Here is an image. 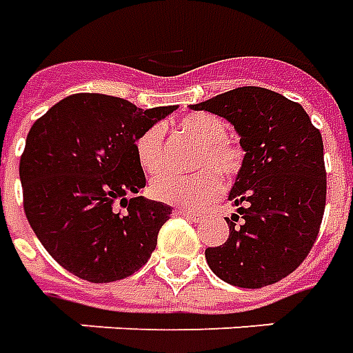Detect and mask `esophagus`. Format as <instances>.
Listing matches in <instances>:
<instances>
[{
	"label": "esophagus",
	"mask_w": 353,
	"mask_h": 353,
	"mask_svg": "<svg viewBox=\"0 0 353 353\" xmlns=\"http://www.w3.org/2000/svg\"><path fill=\"white\" fill-rule=\"evenodd\" d=\"M174 213L179 216H187V219H190V221H200V219H202V213H200V211L187 210V208H176Z\"/></svg>",
	"instance_id": "1"
}]
</instances>
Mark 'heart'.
<instances>
[{"instance_id":"1","label":"heart","mask_w":353,"mask_h":353,"mask_svg":"<svg viewBox=\"0 0 353 353\" xmlns=\"http://www.w3.org/2000/svg\"><path fill=\"white\" fill-rule=\"evenodd\" d=\"M177 129L202 143L196 155V168H205V165H215L216 168L202 170L190 176L174 172L159 174L151 179L150 192L161 202L200 208L223 194L224 181L221 173L226 177L239 174L243 166V151L228 138L226 121L210 112H196L181 117L177 121ZM134 151L143 172H159L164 166L163 129L153 125L143 130L137 138Z\"/></svg>"}]
</instances>
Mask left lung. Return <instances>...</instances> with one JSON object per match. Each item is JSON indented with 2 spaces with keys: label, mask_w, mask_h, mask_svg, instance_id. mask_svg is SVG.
<instances>
[{
  "label": "left lung",
  "mask_w": 353,
  "mask_h": 353,
  "mask_svg": "<svg viewBox=\"0 0 353 353\" xmlns=\"http://www.w3.org/2000/svg\"><path fill=\"white\" fill-rule=\"evenodd\" d=\"M190 108L228 119L245 151L228 194L237 215L226 216V243L205 249L208 265L239 288L279 283L307 258L322 224L327 185L320 130L301 104L256 85Z\"/></svg>",
  "instance_id": "left-lung-1"
}]
</instances>
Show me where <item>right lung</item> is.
Returning <instances> with one entry per match:
<instances>
[{"mask_svg":"<svg viewBox=\"0 0 353 353\" xmlns=\"http://www.w3.org/2000/svg\"><path fill=\"white\" fill-rule=\"evenodd\" d=\"M176 108L142 110L119 97L77 93L30 129L20 157L23 211L72 275L112 283L150 260L172 208L137 196L145 176L134 143Z\"/></svg>","mask_w":353,"mask_h":353,"instance_id":"1","label":"right lung"}]
</instances>
